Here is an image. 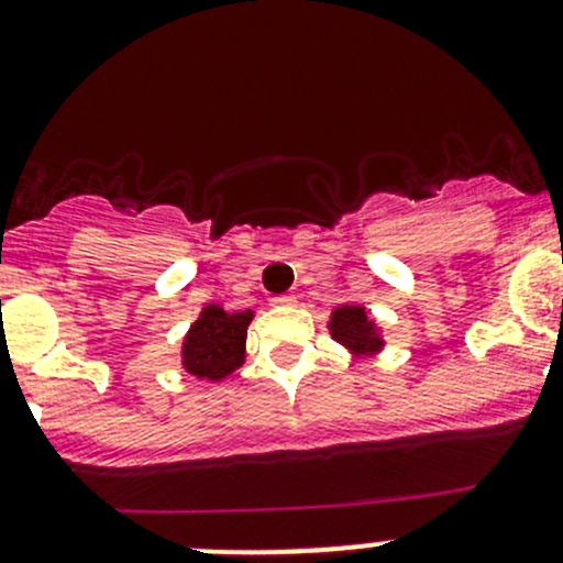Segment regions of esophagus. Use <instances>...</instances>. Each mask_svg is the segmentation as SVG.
<instances>
[{
  "instance_id": "1",
  "label": "esophagus",
  "mask_w": 563,
  "mask_h": 563,
  "mask_svg": "<svg viewBox=\"0 0 563 563\" xmlns=\"http://www.w3.org/2000/svg\"><path fill=\"white\" fill-rule=\"evenodd\" d=\"M294 302H297V297H291V294H277V297H272V308H294Z\"/></svg>"
}]
</instances>
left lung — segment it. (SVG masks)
<instances>
[{
  "instance_id": "obj_1",
  "label": "left lung",
  "mask_w": 563,
  "mask_h": 563,
  "mask_svg": "<svg viewBox=\"0 0 563 563\" xmlns=\"http://www.w3.org/2000/svg\"><path fill=\"white\" fill-rule=\"evenodd\" d=\"M329 334H332L334 343L345 351L354 360L362 356H378L387 349V340H384V327L371 316V310L365 305L345 302L340 308H334L329 313L327 321Z\"/></svg>"
}]
</instances>
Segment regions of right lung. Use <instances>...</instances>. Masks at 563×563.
Listing matches in <instances>:
<instances>
[{"mask_svg": "<svg viewBox=\"0 0 563 563\" xmlns=\"http://www.w3.org/2000/svg\"><path fill=\"white\" fill-rule=\"evenodd\" d=\"M253 310H225L223 305H203L201 313L181 338L179 365L198 382H223L245 365L247 327Z\"/></svg>", "mask_w": 563, "mask_h": 563, "instance_id": "right-lung-1", "label": "right lung"}]
</instances>
